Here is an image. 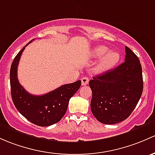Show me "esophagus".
I'll return each instance as SVG.
<instances>
[{"mask_svg":"<svg viewBox=\"0 0 155 155\" xmlns=\"http://www.w3.org/2000/svg\"><path fill=\"white\" fill-rule=\"evenodd\" d=\"M82 85H86V84H88L89 82V79L87 77H83L82 78Z\"/></svg>","mask_w":155,"mask_h":155,"instance_id":"obj_1","label":"esophagus"}]
</instances>
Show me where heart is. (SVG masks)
<instances>
[{
    "mask_svg": "<svg viewBox=\"0 0 155 155\" xmlns=\"http://www.w3.org/2000/svg\"><path fill=\"white\" fill-rule=\"evenodd\" d=\"M108 52V48L105 46L97 47L94 50V55L95 57H101ZM120 53L116 51H110L105 55L98 66L99 71H106L111 69L120 61Z\"/></svg>",
    "mask_w": 155,
    "mask_h": 155,
    "instance_id": "b5f03b06",
    "label": "heart"
}]
</instances>
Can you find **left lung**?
<instances>
[{"mask_svg":"<svg viewBox=\"0 0 155 155\" xmlns=\"http://www.w3.org/2000/svg\"><path fill=\"white\" fill-rule=\"evenodd\" d=\"M91 109L103 124L112 125L128 118L139 102L143 89L142 67L138 57L125 47V61L113 70L93 77Z\"/></svg>","mask_w":155,"mask_h":155,"instance_id":"left-lung-1","label":"left lung"}]
</instances>
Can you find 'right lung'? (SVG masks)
<instances>
[{"mask_svg": "<svg viewBox=\"0 0 155 155\" xmlns=\"http://www.w3.org/2000/svg\"><path fill=\"white\" fill-rule=\"evenodd\" d=\"M31 41L18 53L11 65V95L15 106L27 120L39 126H50L64 117L70 99L77 92L82 82L78 80L64 84L41 96L29 94L18 82L17 70L23 51Z\"/></svg>", "mask_w": 155, "mask_h": 155, "instance_id": "1", "label": "right lung"}]
</instances>
